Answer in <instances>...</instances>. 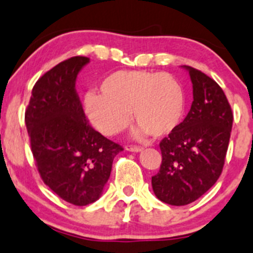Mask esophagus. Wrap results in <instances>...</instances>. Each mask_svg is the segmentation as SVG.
<instances>
[{"label": "esophagus", "mask_w": 253, "mask_h": 253, "mask_svg": "<svg viewBox=\"0 0 253 253\" xmlns=\"http://www.w3.org/2000/svg\"><path fill=\"white\" fill-rule=\"evenodd\" d=\"M126 150L132 151V153H139L143 150V148L138 147V145H126Z\"/></svg>", "instance_id": "34e87169"}]
</instances>
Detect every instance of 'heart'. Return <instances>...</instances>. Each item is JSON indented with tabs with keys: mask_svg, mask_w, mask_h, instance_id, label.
Returning <instances> with one entry per match:
<instances>
[{
	"mask_svg": "<svg viewBox=\"0 0 253 253\" xmlns=\"http://www.w3.org/2000/svg\"><path fill=\"white\" fill-rule=\"evenodd\" d=\"M84 109L103 134L120 133L131 121L139 124L135 134L165 137L182 122L185 100L173 76L145 70H121L100 84V93L84 95Z\"/></svg>",
	"mask_w": 253,
	"mask_h": 253,
	"instance_id": "obj_1",
	"label": "heart"
}]
</instances>
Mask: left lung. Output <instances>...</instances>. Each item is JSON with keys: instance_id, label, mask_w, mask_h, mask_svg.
Listing matches in <instances>:
<instances>
[{"instance_id": "8db88e82", "label": "left lung", "mask_w": 253, "mask_h": 253, "mask_svg": "<svg viewBox=\"0 0 253 253\" xmlns=\"http://www.w3.org/2000/svg\"><path fill=\"white\" fill-rule=\"evenodd\" d=\"M193 84L187 118L160 143L162 162L151 177L159 200L184 206L203 196L219 178L233 126V113L219 84L201 71L183 65Z\"/></svg>"}]
</instances>
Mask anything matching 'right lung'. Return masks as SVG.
<instances>
[{
    "instance_id": "right-lung-1",
    "label": "right lung",
    "mask_w": 253,
    "mask_h": 253,
    "mask_svg": "<svg viewBox=\"0 0 253 253\" xmlns=\"http://www.w3.org/2000/svg\"><path fill=\"white\" fill-rule=\"evenodd\" d=\"M87 57H73L39 79L25 111L31 151L44 184L59 198L86 206L102 196L114 158L122 151L93 129L76 92Z\"/></svg>"
}]
</instances>
